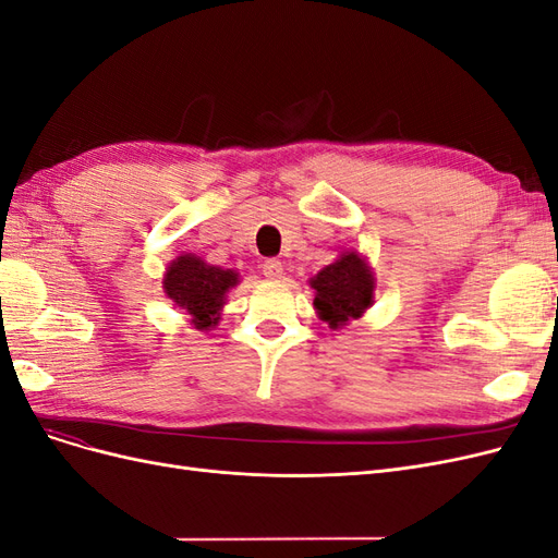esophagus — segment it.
Here are the masks:
<instances>
[{
	"label": "esophagus",
	"mask_w": 558,
	"mask_h": 558,
	"mask_svg": "<svg viewBox=\"0 0 558 558\" xmlns=\"http://www.w3.org/2000/svg\"><path fill=\"white\" fill-rule=\"evenodd\" d=\"M263 275H265L267 279H281L283 265H281L279 260H275V258H269V260L263 263Z\"/></svg>",
	"instance_id": "1"
}]
</instances>
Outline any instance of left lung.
<instances>
[{
    "label": "left lung",
    "mask_w": 558,
    "mask_h": 558,
    "mask_svg": "<svg viewBox=\"0 0 558 558\" xmlns=\"http://www.w3.org/2000/svg\"><path fill=\"white\" fill-rule=\"evenodd\" d=\"M310 283L316 291L314 307L330 328L347 326L373 305L375 279L356 251L320 269Z\"/></svg>",
    "instance_id": "8db88e82"
}]
</instances>
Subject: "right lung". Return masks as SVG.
Here are the masks:
<instances>
[{"mask_svg":"<svg viewBox=\"0 0 558 558\" xmlns=\"http://www.w3.org/2000/svg\"><path fill=\"white\" fill-rule=\"evenodd\" d=\"M165 293L179 307L189 310L197 330L218 324V312L226 305V293L238 283V272L207 265L195 256H179L165 275Z\"/></svg>","mask_w":558,"mask_h":558,"instance_id":"obj_1","label":"right lung"}]
</instances>
